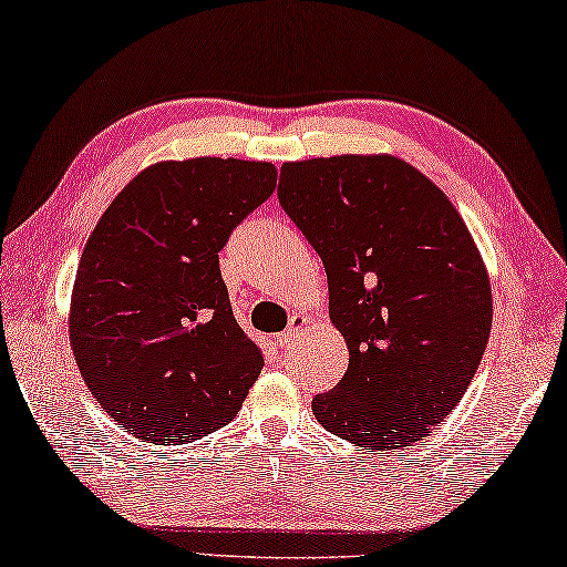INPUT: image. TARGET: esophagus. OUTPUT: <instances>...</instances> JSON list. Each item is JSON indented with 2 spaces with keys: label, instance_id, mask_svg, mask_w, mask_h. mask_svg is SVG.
<instances>
[{
  "label": "esophagus",
  "instance_id": "1",
  "mask_svg": "<svg viewBox=\"0 0 567 567\" xmlns=\"http://www.w3.org/2000/svg\"><path fill=\"white\" fill-rule=\"evenodd\" d=\"M305 324H307V317L305 315H292L290 327H287L285 332L277 334V344H280V347H292L295 339L302 334V327Z\"/></svg>",
  "mask_w": 567,
  "mask_h": 567
}]
</instances>
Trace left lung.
<instances>
[{"mask_svg": "<svg viewBox=\"0 0 567 567\" xmlns=\"http://www.w3.org/2000/svg\"><path fill=\"white\" fill-rule=\"evenodd\" d=\"M280 205L322 257L349 367L312 399L362 449L424 441L466 394L491 334V282L436 183L394 156L285 163Z\"/></svg>", "mask_w": 567, "mask_h": 567, "instance_id": "obj_1", "label": "left lung"}]
</instances>
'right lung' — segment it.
Instances as JSON below:
<instances>
[{
  "instance_id": "obj_1",
  "label": "right lung",
  "mask_w": 567,
  "mask_h": 567,
  "mask_svg": "<svg viewBox=\"0 0 567 567\" xmlns=\"http://www.w3.org/2000/svg\"><path fill=\"white\" fill-rule=\"evenodd\" d=\"M272 163L163 161L101 215L81 252L69 339L106 414L156 446L230 424L262 372L233 317L218 252L270 198Z\"/></svg>"
}]
</instances>
